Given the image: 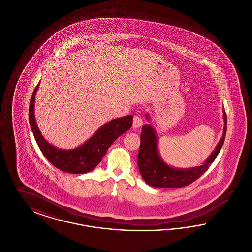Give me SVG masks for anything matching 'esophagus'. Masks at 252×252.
<instances>
[{
    "label": "esophagus",
    "instance_id": "esophagus-1",
    "mask_svg": "<svg viewBox=\"0 0 252 252\" xmlns=\"http://www.w3.org/2000/svg\"><path fill=\"white\" fill-rule=\"evenodd\" d=\"M142 125H143L142 118H141L140 116H137V115L134 116V118H133V124H132L133 127H134V128H138V127L142 126Z\"/></svg>",
    "mask_w": 252,
    "mask_h": 252
}]
</instances>
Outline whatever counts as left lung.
I'll return each instance as SVG.
<instances>
[{"mask_svg": "<svg viewBox=\"0 0 252 252\" xmlns=\"http://www.w3.org/2000/svg\"><path fill=\"white\" fill-rule=\"evenodd\" d=\"M148 124L143 126L141 133V146L138 153L139 171L144 181L156 188H180L189 185L197 180L214 162L221 150L227 132V115L223 108L224 128L223 135L212 154L202 165L192 168H175L168 165L161 158L158 149V135L155 128L150 124L149 114H145Z\"/></svg>", "mask_w": 252, "mask_h": 252, "instance_id": "1", "label": "left lung"}]
</instances>
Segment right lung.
Here are the masks:
<instances>
[{"label": "right lung", "instance_id": "obj_1", "mask_svg": "<svg viewBox=\"0 0 252 252\" xmlns=\"http://www.w3.org/2000/svg\"><path fill=\"white\" fill-rule=\"evenodd\" d=\"M38 86L39 83L30 100L29 123L40 151L55 167L61 171L70 174L91 172L100 163L113 142L131 127L133 116H124L106 123L87 142L73 149L58 148L44 139L36 125L34 108Z\"/></svg>", "mask_w": 252, "mask_h": 252}]
</instances>
